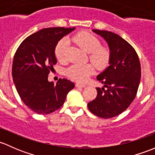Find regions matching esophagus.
<instances>
[{
  "label": "esophagus",
  "mask_w": 155,
  "mask_h": 155,
  "mask_svg": "<svg viewBox=\"0 0 155 155\" xmlns=\"http://www.w3.org/2000/svg\"><path fill=\"white\" fill-rule=\"evenodd\" d=\"M75 86H76V87H81V88H84V87H86L85 84H80V83H77V84H75Z\"/></svg>",
  "instance_id": "esophagus-1"
}]
</instances>
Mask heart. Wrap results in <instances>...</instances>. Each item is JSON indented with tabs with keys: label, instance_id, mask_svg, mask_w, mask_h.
<instances>
[{
	"label": "heart",
	"instance_id": "obj_1",
	"mask_svg": "<svg viewBox=\"0 0 155 155\" xmlns=\"http://www.w3.org/2000/svg\"><path fill=\"white\" fill-rule=\"evenodd\" d=\"M74 42L78 44L84 51L89 53V58L98 68H105L110 59V51L107 47L101 45L99 39L87 32H80L73 37ZM68 41L64 38L57 44L55 55L60 62L66 60V50ZM95 71V67L91 63L79 64L75 63L66 69V75L78 82H85Z\"/></svg>",
	"mask_w": 155,
	"mask_h": 155
}]
</instances>
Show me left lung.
Here are the masks:
<instances>
[{"instance_id": "1", "label": "left lung", "mask_w": 155, "mask_h": 155, "mask_svg": "<svg viewBox=\"0 0 155 155\" xmlns=\"http://www.w3.org/2000/svg\"><path fill=\"white\" fill-rule=\"evenodd\" d=\"M92 31L107 42L110 59V66L97 76V80L107 89L96 88V98L87 105L95 116L110 119L125 111L135 98L141 78V67L136 51L120 36L107 30Z\"/></svg>"}]
</instances>
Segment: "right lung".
<instances>
[{"mask_svg":"<svg viewBox=\"0 0 155 155\" xmlns=\"http://www.w3.org/2000/svg\"><path fill=\"white\" fill-rule=\"evenodd\" d=\"M75 28H48L28 36L15 52L12 74L21 99L38 114H49L61 107L74 84L63 78L57 84L48 81L57 63L55 47Z\"/></svg>","mask_w":155,"mask_h":155,"instance_id":"add662e5","label":"right lung"}]
</instances>
